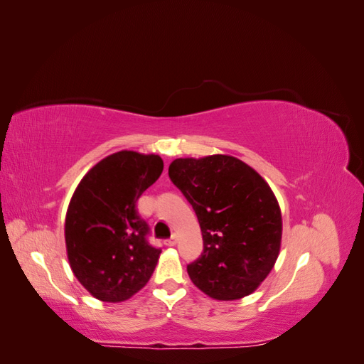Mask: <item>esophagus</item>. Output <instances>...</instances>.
I'll list each match as a JSON object with an SVG mask.
<instances>
[{"mask_svg":"<svg viewBox=\"0 0 364 364\" xmlns=\"http://www.w3.org/2000/svg\"><path fill=\"white\" fill-rule=\"evenodd\" d=\"M176 243H178V237H176V235H171V238L165 241V245H167V246H174Z\"/></svg>","mask_w":364,"mask_h":364,"instance_id":"obj_1","label":"esophagus"}]
</instances>
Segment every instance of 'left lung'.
I'll use <instances>...</instances> for the list:
<instances>
[{
  "label": "left lung",
  "mask_w": 364,
  "mask_h": 364,
  "mask_svg": "<svg viewBox=\"0 0 364 364\" xmlns=\"http://www.w3.org/2000/svg\"><path fill=\"white\" fill-rule=\"evenodd\" d=\"M168 176L202 230V255L186 267L193 284L217 301L255 291L281 249V208L269 183L229 155L174 159Z\"/></svg>",
  "instance_id": "left-lung-1"
}]
</instances>
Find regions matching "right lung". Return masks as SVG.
I'll list each match as a JSON object with an SVG mask.
<instances>
[{
  "label": "right lung",
  "mask_w": 364,
  "mask_h": 364,
  "mask_svg": "<svg viewBox=\"0 0 364 364\" xmlns=\"http://www.w3.org/2000/svg\"><path fill=\"white\" fill-rule=\"evenodd\" d=\"M164 170L158 155L121 150L87 171L65 217V243L74 277L95 299L123 302L149 282L161 249L136 200Z\"/></svg>",
  "instance_id": "obj_1"
}]
</instances>
